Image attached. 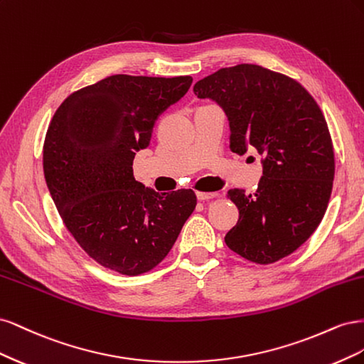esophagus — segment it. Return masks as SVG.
<instances>
[{"label":"esophagus","instance_id":"34e87169","mask_svg":"<svg viewBox=\"0 0 364 364\" xmlns=\"http://www.w3.org/2000/svg\"><path fill=\"white\" fill-rule=\"evenodd\" d=\"M218 197V193H208V191H197V199L199 200H209Z\"/></svg>","mask_w":364,"mask_h":364}]
</instances>
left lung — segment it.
Here are the masks:
<instances>
[{"label":"left lung","mask_w":364,"mask_h":364,"mask_svg":"<svg viewBox=\"0 0 364 364\" xmlns=\"http://www.w3.org/2000/svg\"><path fill=\"white\" fill-rule=\"evenodd\" d=\"M194 94L223 107L230 150L253 147L262 158L255 193L228 191L240 217L226 246L257 264L289 257L321 225L333 191L334 147L321 107L291 77L252 63L215 71Z\"/></svg>","instance_id":"left-lung-1"}]
</instances>
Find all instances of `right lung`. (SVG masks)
I'll return each mask as SVG.
<instances>
[{
    "label": "right lung",
    "instance_id": "add662e5",
    "mask_svg": "<svg viewBox=\"0 0 364 364\" xmlns=\"http://www.w3.org/2000/svg\"><path fill=\"white\" fill-rule=\"evenodd\" d=\"M190 75L115 74L65 98L43 141V174L62 222L105 269L136 277L168 255L197 205L193 190L156 193L134 178L159 114Z\"/></svg>",
    "mask_w": 364,
    "mask_h": 364
}]
</instances>
